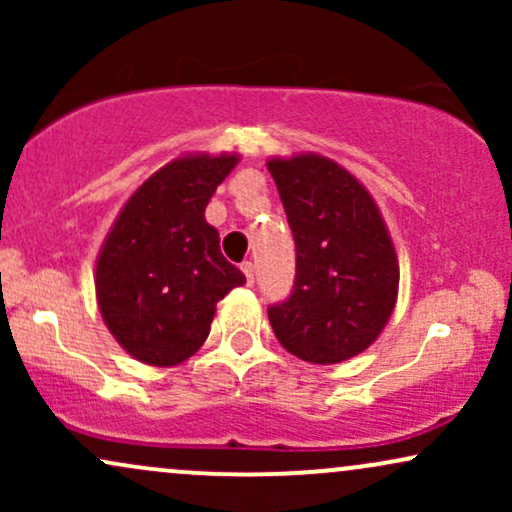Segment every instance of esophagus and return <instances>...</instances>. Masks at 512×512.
Here are the masks:
<instances>
[{
    "label": "esophagus",
    "instance_id": "34e87169",
    "mask_svg": "<svg viewBox=\"0 0 512 512\" xmlns=\"http://www.w3.org/2000/svg\"><path fill=\"white\" fill-rule=\"evenodd\" d=\"M240 269H243V274H245V279H248V284H255V264L243 262V264H240Z\"/></svg>",
    "mask_w": 512,
    "mask_h": 512
}]
</instances>
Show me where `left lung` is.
<instances>
[{
  "instance_id": "1",
  "label": "left lung",
  "mask_w": 512,
  "mask_h": 512,
  "mask_svg": "<svg viewBox=\"0 0 512 512\" xmlns=\"http://www.w3.org/2000/svg\"><path fill=\"white\" fill-rule=\"evenodd\" d=\"M267 168L296 243L291 296L267 308L272 330L303 361H346L375 342L397 301L399 264L383 216L330 158H274Z\"/></svg>"
}]
</instances>
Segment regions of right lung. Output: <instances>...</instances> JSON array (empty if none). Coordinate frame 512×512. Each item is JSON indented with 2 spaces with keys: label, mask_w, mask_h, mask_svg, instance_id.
Here are the masks:
<instances>
[{
  "label": "right lung",
  "mask_w": 512,
  "mask_h": 512,
  "mask_svg": "<svg viewBox=\"0 0 512 512\" xmlns=\"http://www.w3.org/2000/svg\"><path fill=\"white\" fill-rule=\"evenodd\" d=\"M238 156H185L129 197L96 267V296L113 337L149 366H175L209 337L216 303L245 284L204 221Z\"/></svg>",
  "instance_id": "add662e5"
}]
</instances>
